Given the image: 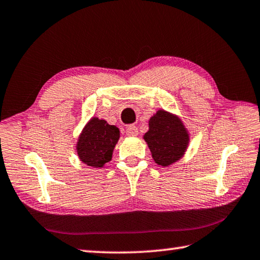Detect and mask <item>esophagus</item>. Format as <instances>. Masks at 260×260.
Wrapping results in <instances>:
<instances>
[{
  "instance_id": "34e87169",
  "label": "esophagus",
  "mask_w": 260,
  "mask_h": 260,
  "mask_svg": "<svg viewBox=\"0 0 260 260\" xmlns=\"http://www.w3.org/2000/svg\"><path fill=\"white\" fill-rule=\"evenodd\" d=\"M126 134L129 136H136L139 134V129L135 125H131L126 127Z\"/></svg>"
}]
</instances>
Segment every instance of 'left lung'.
<instances>
[{"instance_id":"8db88e82","label":"left lung","mask_w":260,"mask_h":260,"mask_svg":"<svg viewBox=\"0 0 260 260\" xmlns=\"http://www.w3.org/2000/svg\"><path fill=\"white\" fill-rule=\"evenodd\" d=\"M152 153V158L158 165L173 164L182 157L188 146V134L177 117L159 110L149 120V131L144 134Z\"/></svg>"}]
</instances>
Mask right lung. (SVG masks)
<instances>
[{
  "instance_id": "add662e5",
  "label": "right lung",
  "mask_w": 260,
  "mask_h": 260,
  "mask_svg": "<svg viewBox=\"0 0 260 260\" xmlns=\"http://www.w3.org/2000/svg\"><path fill=\"white\" fill-rule=\"evenodd\" d=\"M119 140V129L105 120L93 118L79 138L78 155L88 166L102 167L111 160L114 146Z\"/></svg>"
}]
</instances>
